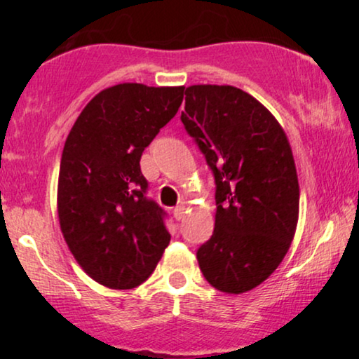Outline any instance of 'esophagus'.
<instances>
[{"mask_svg": "<svg viewBox=\"0 0 359 359\" xmlns=\"http://www.w3.org/2000/svg\"><path fill=\"white\" fill-rule=\"evenodd\" d=\"M184 214H186V209H184V205H176L175 210H173V215H175V219H176V220H181V219L184 217Z\"/></svg>", "mask_w": 359, "mask_h": 359, "instance_id": "34e87169", "label": "esophagus"}]
</instances>
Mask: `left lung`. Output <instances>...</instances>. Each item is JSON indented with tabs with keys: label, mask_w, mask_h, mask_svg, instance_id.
<instances>
[{
	"label": "left lung",
	"mask_w": 359,
	"mask_h": 359,
	"mask_svg": "<svg viewBox=\"0 0 359 359\" xmlns=\"http://www.w3.org/2000/svg\"><path fill=\"white\" fill-rule=\"evenodd\" d=\"M181 121L215 178L214 233L198 250L210 286L252 291L281 264L296 233L299 181L287 135L252 95L230 85L186 88Z\"/></svg>",
	"instance_id": "1"
}]
</instances>
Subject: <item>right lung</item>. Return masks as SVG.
<instances>
[{"label":"right lung","instance_id":"obj_1","mask_svg":"<svg viewBox=\"0 0 359 359\" xmlns=\"http://www.w3.org/2000/svg\"><path fill=\"white\" fill-rule=\"evenodd\" d=\"M184 86L121 83L97 93L63 147L58 222L76 263L109 289L150 276L170 243L165 212L145 198L140 156L183 102Z\"/></svg>","mask_w":359,"mask_h":359}]
</instances>
